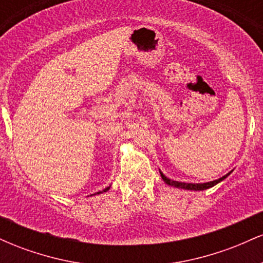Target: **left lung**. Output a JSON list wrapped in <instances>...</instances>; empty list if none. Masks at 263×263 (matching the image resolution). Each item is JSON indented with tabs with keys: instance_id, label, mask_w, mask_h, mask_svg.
I'll use <instances>...</instances> for the list:
<instances>
[{
	"instance_id": "1",
	"label": "left lung",
	"mask_w": 263,
	"mask_h": 263,
	"mask_svg": "<svg viewBox=\"0 0 263 263\" xmlns=\"http://www.w3.org/2000/svg\"><path fill=\"white\" fill-rule=\"evenodd\" d=\"M159 173H161V177L162 179L164 180L165 183L168 184V185H172V186H176V188H180V189H188V190H205V189H209L211 186L216 185V184L221 182V180H224L226 177L229 176L230 173H228L226 176L219 178V179L216 180H213V182H208V183H182V182H176V180H172L170 178H167L164 176V174L162 173L161 171H159Z\"/></svg>"
}]
</instances>
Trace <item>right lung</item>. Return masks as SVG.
Returning a JSON list of instances; mask_svg holds the SVG:
<instances>
[{"label": "right lung", "instance_id": "add662e5", "mask_svg": "<svg viewBox=\"0 0 263 263\" xmlns=\"http://www.w3.org/2000/svg\"><path fill=\"white\" fill-rule=\"evenodd\" d=\"M108 189H110V186H107V188H105L104 190H102V192H107ZM102 192H99V193H96V194H100V193H102Z\"/></svg>", "mask_w": 263, "mask_h": 263}]
</instances>
